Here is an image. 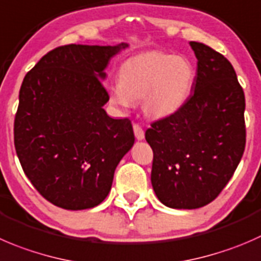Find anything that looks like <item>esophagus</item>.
I'll list each match as a JSON object with an SVG mask.
<instances>
[{"label": "esophagus", "instance_id": "34e87169", "mask_svg": "<svg viewBox=\"0 0 261 261\" xmlns=\"http://www.w3.org/2000/svg\"><path fill=\"white\" fill-rule=\"evenodd\" d=\"M134 134H135V138L138 139V140H143V139L145 138L144 130L141 128L140 125H138V123H134Z\"/></svg>", "mask_w": 261, "mask_h": 261}]
</instances>
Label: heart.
I'll return each instance as SVG.
<instances>
[{"label":"heart","mask_w":261,"mask_h":261,"mask_svg":"<svg viewBox=\"0 0 261 261\" xmlns=\"http://www.w3.org/2000/svg\"><path fill=\"white\" fill-rule=\"evenodd\" d=\"M196 71L189 58L169 53L144 52L128 58L120 69V82L108 87L115 107L130 108L143 99V110L154 118L178 112L191 94Z\"/></svg>","instance_id":"obj_1"}]
</instances>
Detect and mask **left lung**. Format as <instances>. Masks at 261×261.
Returning <instances> with one entry per match:
<instances>
[{
    "label": "left lung",
    "instance_id": "1",
    "mask_svg": "<svg viewBox=\"0 0 261 261\" xmlns=\"http://www.w3.org/2000/svg\"><path fill=\"white\" fill-rule=\"evenodd\" d=\"M198 58L192 93L184 107L151 123V185L166 206L196 209L221 194L246 144L245 94L223 55L190 42Z\"/></svg>",
    "mask_w": 261,
    "mask_h": 261
}]
</instances>
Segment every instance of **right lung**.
<instances>
[{
  "label": "right lung",
  "mask_w": 261,
  "mask_h": 261,
  "mask_svg": "<svg viewBox=\"0 0 261 261\" xmlns=\"http://www.w3.org/2000/svg\"><path fill=\"white\" fill-rule=\"evenodd\" d=\"M126 47L61 45L22 80L15 149L24 173L53 205L82 211L102 203L134 145L131 121L110 117L103 108L110 99L105 69Z\"/></svg>",
  "instance_id": "obj_1"
}]
</instances>
